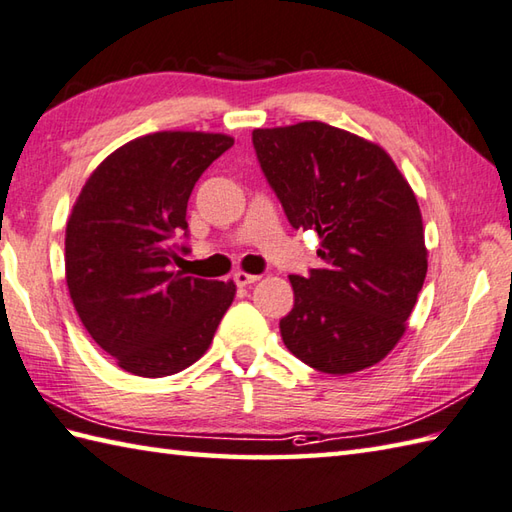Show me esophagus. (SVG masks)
Listing matches in <instances>:
<instances>
[{
    "label": "esophagus",
    "instance_id": "1",
    "mask_svg": "<svg viewBox=\"0 0 512 512\" xmlns=\"http://www.w3.org/2000/svg\"><path fill=\"white\" fill-rule=\"evenodd\" d=\"M256 280H260V276L247 274V271H236V274H234V283H236L238 287H247V285L256 283Z\"/></svg>",
    "mask_w": 512,
    "mask_h": 512
}]
</instances>
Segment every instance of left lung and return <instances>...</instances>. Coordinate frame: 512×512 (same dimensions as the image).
Instances as JSON below:
<instances>
[{"mask_svg":"<svg viewBox=\"0 0 512 512\" xmlns=\"http://www.w3.org/2000/svg\"><path fill=\"white\" fill-rule=\"evenodd\" d=\"M252 141L289 223L322 241V267L289 276L283 342L322 373L373 367L404 336L429 267L409 181L378 143L322 121L258 128Z\"/></svg>","mask_w":512,"mask_h":512,"instance_id":"8db88e82","label":"left lung"}]
</instances>
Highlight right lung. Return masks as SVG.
<instances>
[{
    "instance_id": "1",
    "label": "right lung",
    "mask_w": 512,
    "mask_h": 512,
    "mask_svg": "<svg viewBox=\"0 0 512 512\" xmlns=\"http://www.w3.org/2000/svg\"><path fill=\"white\" fill-rule=\"evenodd\" d=\"M234 139L221 132L145 134L106 156L66 225V283L83 327L123 371L165 378L212 344L234 280L172 269L187 201ZM185 249V247H181Z\"/></svg>"
}]
</instances>
